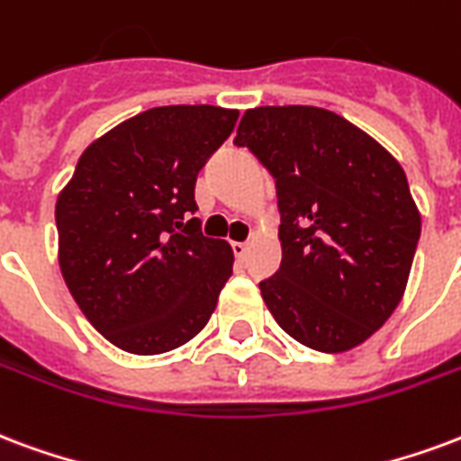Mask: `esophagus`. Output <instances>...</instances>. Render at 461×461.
<instances>
[{
    "instance_id": "1",
    "label": "esophagus",
    "mask_w": 461,
    "mask_h": 461,
    "mask_svg": "<svg viewBox=\"0 0 461 461\" xmlns=\"http://www.w3.org/2000/svg\"><path fill=\"white\" fill-rule=\"evenodd\" d=\"M231 251H234V257L237 258H244L249 251V244L247 241H231Z\"/></svg>"
}]
</instances>
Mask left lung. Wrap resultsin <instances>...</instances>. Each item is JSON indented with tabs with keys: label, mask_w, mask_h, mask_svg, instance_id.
<instances>
[{
	"label": "left lung",
	"mask_w": 461,
	"mask_h": 461,
	"mask_svg": "<svg viewBox=\"0 0 461 461\" xmlns=\"http://www.w3.org/2000/svg\"><path fill=\"white\" fill-rule=\"evenodd\" d=\"M237 146L276 178L281 268L264 303L293 339L349 352L393 315L420 240L401 163L359 126L322 107L247 109Z\"/></svg>",
	"instance_id": "8db88e82"
}]
</instances>
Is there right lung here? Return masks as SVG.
<instances>
[{"label": "right lung", "mask_w": 461, "mask_h": 461, "mask_svg": "<svg viewBox=\"0 0 461 461\" xmlns=\"http://www.w3.org/2000/svg\"><path fill=\"white\" fill-rule=\"evenodd\" d=\"M237 109H146L92 141L56 203L58 264L104 339L163 354L207 325L231 276L224 240L200 231L195 180Z\"/></svg>", "instance_id": "1"}]
</instances>
